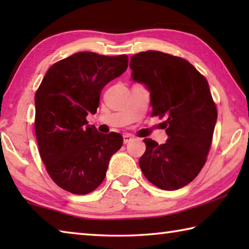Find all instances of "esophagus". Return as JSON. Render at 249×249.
<instances>
[{
	"mask_svg": "<svg viewBox=\"0 0 249 249\" xmlns=\"http://www.w3.org/2000/svg\"><path fill=\"white\" fill-rule=\"evenodd\" d=\"M132 141H133V136H132V135H129V134L123 135V142H124V144H127V142H132Z\"/></svg>",
	"mask_w": 249,
	"mask_h": 249,
	"instance_id": "34e87169",
	"label": "esophagus"
}]
</instances>
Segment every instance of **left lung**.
<instances>
[{
    "label": "left lung",
    "instance_id": "left-lung-1",
    "mask_svg": "<svg viewBox=\"0 0 249 249\" xmlns=\"http://www.w3.org/2000/svg\"><path fill=\"white\" fill-rule=\"evenodd\" d=\"M129 67L133 81L149 91L151 115L167 117V142L145 138L140 167L156 187L178 190L199 174L212 142L217 112L209 83L185 59L156 50L135 54Z\"/></svg>",
    "mask_w": 249,
    "mask_h": 249
}]
</instances>
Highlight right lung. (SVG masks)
<instances>
[{
	"label": "right lung",
	"mask_w": 249,
	"mask_h": 249,
	"mask_svg": "<svg viewBox=\"0 0 249 249\" xmlns=\"http://www.w3.org/2000/svg\"><path fill=\"white\" fill-rule=\"evenodd\" d=\"M128 57L77 53L56 62L35 94V133L40 157L54 183L74 195L95 190L109 159L123 145L119 133H99L95 114L101 91L125 72Z\"/></svg>",
	"instance_id": "right-lung-1"
}]
</instances>
